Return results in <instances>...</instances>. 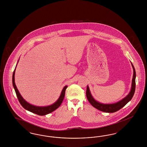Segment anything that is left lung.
Segmentation results:
<instances>
[{"label":"left lung","instance_id":"left-lung-1","mask_svg":"<svg viewBox=\"0 0 147 147\" xmlns=\"http://www.w3.org/2000/svg\"><path fill=\"white\" fill-rule=\"evenodd\" d=\"M131 65L134 69V75H133V78L132 80L131 91H129V94H127L125 97H124L123 99L118 101L117 103H109V104L102 103L94 100V98L91 94L90 90L88 85L87 88H86V97L90 104L95 108L98 109L99 111H100L102 112H106V113H114L119 111L121 108H122L129 101H130L132 99V98L133 97L135 91L136 76L135 69L132 63H131Z\"/></svg>","mask_w":147,"mask_h":147}]
</instances>
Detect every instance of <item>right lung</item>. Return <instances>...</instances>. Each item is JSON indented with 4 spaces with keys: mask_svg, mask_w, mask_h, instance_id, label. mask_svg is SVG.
Returning a JSON list of instances; mask_svg holds the SVG:
<instances>
[{
    "mask_svg": "<svg viewBox=\"0 0 147 147\" xmlns=\"http://www.w3.org/2000/svg\"><path fill=\"white\" fill-rule=\"evenodd\" d=\"M20 60V59L18 61V63L16 65V67L15 68V70L13 72L12 74V85L13 86V88L15 89V92L16 94V96L18 97V100H19L20 104L21 106L24 107V108L30 112H32L33 113L39 115H45L48 114L51 112H53L55 111L56 109H57L61 103L63 102V100L64 99L65 95V91L68 86H65V87L63 88L62 92L61 93V94L59 97L58 100H57L54 103L53 105H50L48 106H44V107H39V106H34L33 105H31L27 102L26 100L24 99L22 97V96L20 94L18 88L16 87V85L15 82V71H16V68L17 67L18 62Z\"/></svg>",
    "mask_w": 147,
    "mask_h": 147,
    "instance_id": "add662e5",
    "label": "right lung"
}]
</instances>
